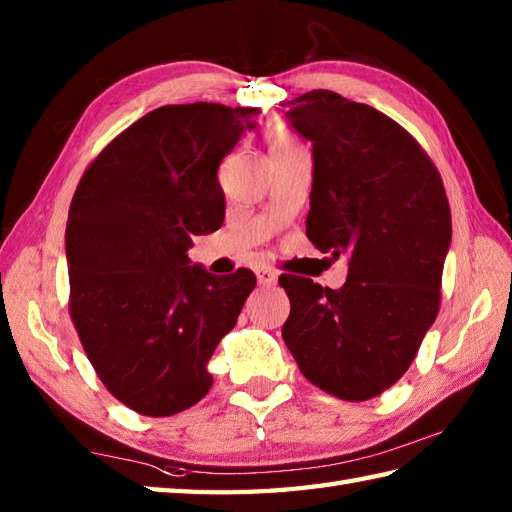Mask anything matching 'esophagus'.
<instances>
[{
	"label": "esophagus",
	"instance_id": "1",
	"mask_svg": "<svg viewBox=\"0 0 512 512\" xmlns=\"http://www.w3.org/2000/svg\"><path fill=\"white\" fill-rule=\"evenodd\" d=\"M257 281L259 286H275L277 284V273L273 268H259L257 270Z\"/></svg>",
	"mask_w": 512,
	"mask_h": 512
}]
</instances>
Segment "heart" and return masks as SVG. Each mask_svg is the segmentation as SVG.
<instances>
[{"instance_id":"b5f03b06","label":"heart","mask_w":512,"mask_h":512,"mask_svg":"<svg viewBox=\"0 0 512 512\" xmlns=\"http://www.w3.org/2000/svg\"><path fill=\"white\" fill-rule=\"evenodd\" d=\"M290 149H301L299 138L292 134L286 125H279L273 132V138H270V151L275 154V151H290Z\"/></svg>"}]
</instances>
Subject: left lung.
<instances>
[{
  "instance_id": "left-lung-1",
  "label": "left lung",
  "mask_w": 512,
  "mask_h": 512,
  "mask_svg": "<svg viewBox=\"0 0 512 512\" xmlns=\"http://www.w3.org/2000/svg\"><path fill=\"white\" fill-rule=\"evenodd\" d=\"M312 143L306 235L350 255L343 288L281 275L290 317L281 336L312 385L361 402L407 372L442 299L451 209L440 171L405 127L330 90L288 101Z\"/></svg>"
}]
</instances>
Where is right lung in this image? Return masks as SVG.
I'll return each mask as SVG.
<instances>
[{"label":"right lung","instance_id":"obj_1","mask_svg":"<svg viewBox=\"0 0 512 512\" xmlns=\"http://www.w3.org/2000/svg\"><path fill=\"white\" fill-rule=\"evenodd\" d=\"M257 107L165 105L138 118L79 180L65 226L70 317L107 391L165 418L213 385L211 356L237 323L255 273L189 266L193 235L224 222L217 169Z\"/></svg>","mask_w":512,"mask_h":512}]
</instances>
